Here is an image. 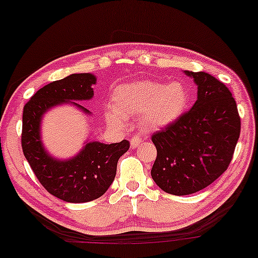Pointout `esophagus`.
Instances as JSON below:
<instances>
[{"label": "esophagus", "mask_w": 258, "mask_h": 258, "mask_svg": "<svg viewBox=\"0 0 258 258\" xmlns=\"http://www.w3.org/2000/svg\"><path fill=\"white\" fill-rule=\"evenodd\" d=\"M141 142H142V139L138 137V136H133V137L131 138V147L135 149V148H137L139 144H141Z\"/></svg>", "instance_id": "esophagus-1"}]
</instances>
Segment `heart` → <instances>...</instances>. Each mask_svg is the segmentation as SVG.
I'll return each mask as SVG.
<instances>
[{"label":"heart","instance_id":"b5f03b06","mask_svg":"<svg viewBox=\"0 0 258 258\" xmlns=\"http://www.w3.org/2000/svg\"><path fill=\"white\" fill-rule=\"evenodd\" d=\"M113 105L104 109V117L114 126H125L127 117L138 115L139 126L148 132L160 131L176 122L187 110L190 94L184 83L168 84L138 80L117 86Z\"/></svg>","mask_w":258,"mask_h":258}]
</instances>
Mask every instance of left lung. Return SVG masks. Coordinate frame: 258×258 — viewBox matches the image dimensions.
Here are the masks:
<instances>
[{
  "label": "left lung",
  "mask_w": 258,
  "mask_h": 258,
  "mask_svg": "<svg viewBox=\"0 0 258 258\" xmlns=\"http://www.w3.org/2000/svg\"><path fill=\"white\" fill-rule=\"evenodd\" d=\"M197 85V101L176 122L154 133L157 149L151 176L175 196L195 194L228 168L240 135L237 103L225 84L206 72L185 71Z\"/></svg>",
  "instance_id": "1"
}]
</instances>
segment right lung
<instances>
[{"instance_id":"obj_1","label":"right lung","mask_w":258,"mask_h":258,"mask_svg":"<svg viewBox=\"0 0 258 258\" xmlns=\"http://www.w3.org/2000/svg\"><path fill=\"white\" fill-rule=\"evenodd\" d=\"M96 80L91 73L71 74L43 86L24 107L21 147L25 157L45 190L68 203H85L103 196L115 178L117 161L130 149L126 139L113 144L85 142L76 156L60 160L43 145V115L61 104H72L90 115L91 111L77 102L94 97Z\"/></svg>"}]
</instances>
